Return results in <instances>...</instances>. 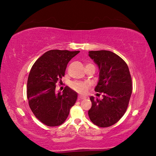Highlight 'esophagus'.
<instances>
[{"label":"esophagus","mask_w":156,"mask_h":156,"mask_svg":"<svg viewBox=\"0 0 156 156\" xmlns=\"http://www.w3.org/2000/svg\"><path fill=\"white\" fill-rule=\"evenodd\" d=\"M85 98H86V97L84 96H82V95H79L78 97V99L79 100H84V99H85Z\"/></svg>","instance_id":"34e87169"}]
</instances>
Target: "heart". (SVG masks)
<instances>
[{"instance_id": "obj_1", "label": "heart", "mask_w": 156, "mask_h": 156, "mask_svg": "<svg viewBox=\"0 0 156 156\" xmlns=\"http://www.w3.org/2000/svg\"><path fill=\"white\" fill-rule=\"evenodd\" d=\"M72 87L75 91L80 93H86L89 87V84L83 82H73L72 84Z\"/></svg>"}]
</instances>
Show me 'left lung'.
<instances>
[{
	"label": "left lung",
	"instance_id": "obj_1",
	"mask_svg": "<svg viewBox=\"0 0 156 156\" xmlns=\"http://www.w3.org/2000/svg\"><path fill=\"white\" fill-rule=\"evenodd\" d=\"M89 56L99 69L95 91L102 93L100 100L90 97L88 115L94 125L108 127L114 125L126 112L132 93V82L126 63L115 53L107 50L89 51Z\"/></svg>",
	"mask_w": 156,
	"mask_h": 156
}]
</instances>
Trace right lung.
<instances>
[{"label":"right lung","mask_w":156,"mask_h":156,"mask_svg":"<svg viewBox=\"0 0 156 156\" xmlns=\"http://www.w3.org/2000/svg\"><path fill=\"white\" fill-rule=\"evenodd\" d=\"M79 51L54 49L44 53L34 63L27 80V95L31 112L44 125L59 126L68 117L78 94L66 86L56 92L58 82L65 76L68 62Z\"/></svg>","instance_id":"add662e5"}]
</instances>
